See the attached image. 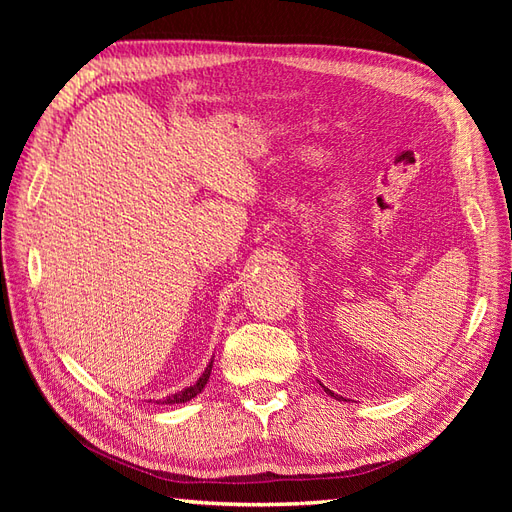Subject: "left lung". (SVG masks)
<instances>
[{
    "mask_svg": "<svg viewBox=\"0 0 512 512\" xmlns=\"http://www.w3.org/2000/svg\"><path fill=\"white\" fill-rule=\"evenodd\" d=\"M324 391H327V393H329L331 397H335V399H339V401H342V399H344V397H339V395H335V393H333V391H329V389H324Z\"/></svg>",
    "mask_w": 512,
    "mask_h": 512,
    "instance_id": "1",
    "label": "left lung"
}]
</instances>
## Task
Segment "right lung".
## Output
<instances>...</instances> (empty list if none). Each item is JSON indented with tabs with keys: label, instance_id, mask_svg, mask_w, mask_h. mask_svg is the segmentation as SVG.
Wrapping results in <instances>:
<instances>
[{
	"label": "right lung",
	"instance_id": "add662e5",
	"mask_svg": "<svg viewBox=\"0 0 512 512\" xmlns=\"http://www.w3.org/2000/svg\"><path fill=\"white\" fill-rule=\"evenodd\" d=\"M211 367H213V359L209 361V365L205 367V371H203V376H200L194 384H190L188 389H183V391H177V393H170V395H166L164 399H160V401H156V404H166V406H175V404H185V401H190V399H194L198 393H203V389H205V384L209 382V376H211Z\"/></svg>",
	"mask_w": 512,
	"mask_h": 512
}]
</instances>
